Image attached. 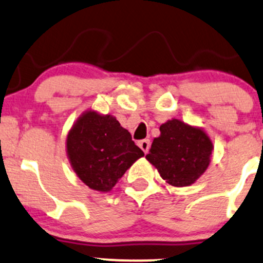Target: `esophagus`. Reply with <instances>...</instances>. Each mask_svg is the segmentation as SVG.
Instances as JSON below:
<instances>
[{
    "label": "esophagus",
    "mask_w": 263,
    "mask_h": 263,
    "mask_svg": "<svg viewBox=\"0 0 263 263\" xmlns=\"http://www.w3.org/2000/svg\"><path fill=\"white\" fill-rule=\"evenodd\" d=\"M138 146H140V148L142 149L145 154H147V152H148V149H149V146H151V142H149V140H142V141H140V142H138Z\"/></svg>",
    "instance_id": "1"
}]
</instances>
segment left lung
Here are the masks:
<instances>
[{"label":"left lung","mask_w":263,"mask_h":263,"mask_svg":"<svg viewBox=\"0 0 263 263\" xmlns=\"http://www.w3.org/2000/svg\"><path fill=\"white\" fill-rule=\"evenodd\" d=\"M160 132L146 155L147 161L171 186H191L211 162V138L200 127L187 125L177 118L162 123Z\"/></svg>","instance_id":"obj_1"}]
</instances>
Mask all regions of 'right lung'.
<instances>
[{"instance_id":"1","label":"right lung","mask_w":263,"mask_h":263,"mask_svg":"<svg viewBox=\"0 0 263 263\" xmlns=\"http://www.w3.org/2000/svg\"><path fill=\"white\" fill-rule=\"evenodd\" d=\"M72 170L86 186L99 192L114 189L143 151L116 117L87 109L77 118L66 138Z\"/></svg>"}]
</instances>
